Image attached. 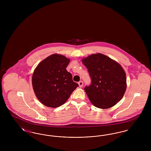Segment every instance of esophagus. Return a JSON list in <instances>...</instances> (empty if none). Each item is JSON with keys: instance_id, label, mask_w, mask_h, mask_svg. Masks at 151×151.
<instances>
[{"instance_id": "1", "label": "esophagus", "mask_w": 151, "mask_h": 151, "mask_svg": "<svg viewBox=\"0 0 151 151\" xmlns=\"http://www.w3.org/2000/svg\"><path fill=\"white\" fill-rule=\"evenodd\" d=\"M78 84H79V86L80 88H81V87H83V82L82 81H80L79 83H78Z\"/></svg>"}]
</instances>
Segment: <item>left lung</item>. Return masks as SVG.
Returning a JSON list of instances; mask_svg holds the SVG:
<instances>
[{"label":"left lung","instance_id":"obj_1","mask_svg":"<svg viewBox=\"0 0 151 151\" xmlns=\"http://www.w3.org/2000/svg\"><path fill=\"white\" fill-rule=\"evenodd\" d=\"M92 80L84 88L91 103L97 108L113 107L121 100L127 88L126 75L121 65L108 56L93 54L81 59Z\"/></svg>","mask_w":151,"mask_h":151}]
</instances>
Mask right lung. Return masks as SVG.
Masks as SVG:
<instances>
[{"mask_svg":"<svg viewBox=\"0 0 151 151\" xmlns=\"http://www.w3.org/2000/svg\"><path fill=\"white\" fill-rule=\"evenodd\" d=\"M70 59L54 54L42 60L32 75V86L38 100L44 105L55 108L63 105L79 86L66 67Z\"/></svg>","mask_w":151,"mask_h":151,"instance_id":"add662e5","label":"right lung"}]
</instances>
